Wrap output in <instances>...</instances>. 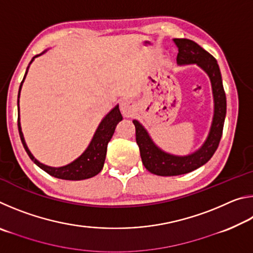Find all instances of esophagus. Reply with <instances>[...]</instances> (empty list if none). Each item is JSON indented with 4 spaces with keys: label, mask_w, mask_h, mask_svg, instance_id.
Here are the masks:
<instances>
[{
    "label": "esophagus",
    "mask_w": 253,
    "mask_h": 253,
    "mask_svg": "<svg viewBox=\"0 0 253 253\" xmlns=\"http://www.w3.org/2000/svg\"><path fill=\"white\" fill-rule=\"evenodd\" d=\"M121 110H122V113H123L124 116L129 117V116H131L132 114H134L135 104L131 100H129V99L123 100L122 104H121Z\"/></svg>",
    "instance_id": "obj_1"
}]
</instances>
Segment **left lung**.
Masks as SVG:
<instances>
[{"instance_id":"1","label":"left lung","mask_w":253,"mask_h":253,"mask_svg":"<svg viewBox=\"0 0 253 253\" xmlns=\"http://www.w3.org/2000/svg\"><path fill=\"white\" fill-rule=\"evenodd\" d=\"M173 41L178 49L176 58L178 65L196 63L210 77L214 98V115L207 140L198 151L186 156H176L162 151L154 144L142 124L138 121H132L143 164L149 172L160 176H175L190 173L211 160L220 144L226 114L225 92L215 58L192 40L174 39Z\"/></svg>"}]
</instances>
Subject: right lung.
Returning <instances> with one entry per match:
<instances>
[{"label":"right lung","mask_w":253,"mask_h":253,"mask_svg":"<svg viewBox=\"0 0 253 253\" xmlns=\"http://www.w3.org/2000/svg\"><path fill=\"white\" fill-rule=\"evenodd\" d=\"M42 53L33 57L31 61H30V65H31V62L33 61L34 58L39 57V55H41ZM30 65L28 66L27 71H25V75H24V78L20 84L19 95H18V127H19L21 142L23 144L25 152L28 153L29 157L31 158V160L36 163L41 169H43L44 172L50 174L51 176H54L61 179H68V181H80V179H85V178H90L92 176H95V175L99 173L102 169V168H104V163H105L106 153H107V145H108L109 140L114 135L117 124L123 119L118 105L115 107V108L111 109L109 113L106 115L105 118L102 119L101 123L99 124V126L97 128L95 135L92 137L90 144H89V146L78 158H77V160H75L74 162L66 166H61V168H51V166L42 164V163L36 160L31 154V152L29 151L27 144H25L22 130H21V124H20V109H19L20 91H21V88H22V84L25 79V76L28 74Z\"/></svg>","instance_id":"right-lung-1"}]
</instances>
